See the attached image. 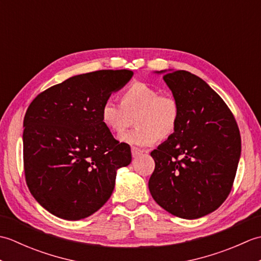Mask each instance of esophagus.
<instances>
[{"mask_svg":"<svg viewBox=\"0 0 261 261\" xmlns=\"http://www.w3.org/2000/svg\"><path fill=\"white\" fill-rule=\"evenodd\" d=\"M131 153H132V157L136 158V157H139L140 154H142L143 151L140 150V149H138V148H135V147H134V148L131 149Z\"/></svg>","mask_w":261,"mask_h":261,"instance_id":"34e87169","label":"esophagus"}]
</instances>
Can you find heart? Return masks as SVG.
Wrapping results in <instances>:
<instances>
[{"instance_id":"obj_1","label":"heart","mask_w":261,"mask_h":261,"mask_svg":"<svg viewBox=\"0 0 261 261\" xmlns=\"http://www.w3.org/2000/svg\"><path fill=\"white\" fill-rule=\"evenodd\" d=\"M135 118L137 126L119 137L126 145L143 148L154 145L159 138L168 139L178 127L180 108L169 94H159L156 87L146 83H135L121 94V104L107 99L101 108L102 123L120 134Z\"/></svg>"}]
</instances>
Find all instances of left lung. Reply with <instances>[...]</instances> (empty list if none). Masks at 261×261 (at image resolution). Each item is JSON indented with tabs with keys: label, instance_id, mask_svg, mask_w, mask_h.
I'll use <instances>...</instances> for the list:
<instances>
[{
	"label": "left lung",
	"instance_id": "8db88e82",
	"mask_svg": "<svg viewBox=\"0 0 261 261\" xmlns=\"http://www.w3.org/2000/svg\"><path fill=\"white\" fill-rule=\"evenodd\" d=\"M180 108L175 134L151 151L148 186L164 210L194 220L212 213L231 192L241 154L233 114L220 95L186 70H162Z\"/></svg>",
	"mask_w": 261,
	"mask_h": 261
}]
</instances>
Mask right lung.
Wrapping results in <instances>:
<instances>
[{
  "mask_svg": "<svg viewBox=\"0 0 261 261\" xmlns=\"http://www.w3.org/2000/svg\"><path fill=\"white\" fill-rule=\"evenodd\" d=\"M132 76L127 69L76 75L29 105L23 120L25 180L48 212L85 219L112 195L116 171L131 163V149L102 123L101 108Z\"/></svg>",
  "mask_w": 261,
  "mask_h": 261,
  "instance_id": "right-lung-1",
  "label": "right lung"
}]
</instances>
